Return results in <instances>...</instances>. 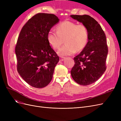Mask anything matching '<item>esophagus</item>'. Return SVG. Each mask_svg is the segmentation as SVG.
Returning <instances> with one entry per match:
<instances>
[{
    "mask_svg": "<svg viewBox=\"0 0 121 121\" xmlns=\"http://www.w3.org/2000/svg\"><path fill=\"white\" fill-rule=\"evenodd\" d=\"M65 59V57L63 56H60V61H63Z\"/></svg>",
    "mask_w": 121,
    "mask_h": 121,
    "instance_id": "obj_1",
    "label": "esophagus"
}]
</instances>
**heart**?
Instances as JSON below:
<instances>
[{"mask_svg":"<svg viewBox=\"0 0 121 121\" xmlns=\"http://www.w3.org/2000/svg\"><path fill=\"white\" fill-rule=\"evenodd\" d=\"M56 32L50 30L47 35L49 44L55 49H57L63 43L65 44L58 51L60 56H69L76 51L82 50L87 44L88 32L83 25H77L71 21H65L58 24Z\"/></svg>","mask_w":121,"mask_h":121,"instance_id":"b5f03b06","label":"heart"}]
</instances>
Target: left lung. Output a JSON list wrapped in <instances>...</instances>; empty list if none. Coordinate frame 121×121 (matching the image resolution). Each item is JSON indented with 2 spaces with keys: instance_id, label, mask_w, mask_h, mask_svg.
I'll list each match as a JSON object with an SVG mask.
<instances>
[{
  "instance_id": "8db88e82",
  "label": "left lung",
  "mask_w": 121,
  "mask_h": 121,
  "mask_svg": "<svg viewBox=\"0 0 121 121\" xmlns=\"http://www.w3.org/2000/svg\"><path fill=\"white\" fill-rule=\"evenodd\" d=\"M87 28L88 39L85 47L74 58L75 65L71 74L74 81L86 86L96 82L106 70L108 53L104 31L97 22L88 15H71Z\"/></svg>"
}]
</instances>
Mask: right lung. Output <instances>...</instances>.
I'll return each instance as SVG.
<instances>
[{"label":"right lung","instance_id":"1","mask_svg":"<svg viewBox=\"0 0 121 121\" xmlns=\"http://www.w3.org/2000/svg\"><path fill=\"white\" fill-rule=\"evenodd\" d=\"M59 22L53 14L39 13L25 24L16 46L17 70L29 85L37 88L52 81L59 57L50 46L48 32Z\"/></svg>","mask_w":121,"mask_h":121}]
</instances>
